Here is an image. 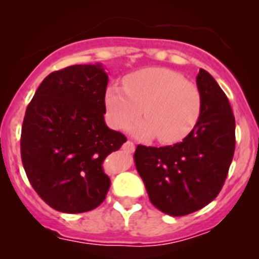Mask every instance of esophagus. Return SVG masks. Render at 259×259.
<instances>
[{
	"instance_id": "34e87169",
	"label": "esophagus",
	"mask_w": 259,
	"mask_h": 259,
	"mask_svg": "<svg viewBox=\"0 0 259 259\" xmlns=\"http://www.w3.org/2000/svg\"><path fill=\"white\" fill-rule=\"evenodd\" d=\"M123 149L128 153H132L135 150V144L132 143V141H127V143L123 145Z\"/></svg>"
}]
</instances>
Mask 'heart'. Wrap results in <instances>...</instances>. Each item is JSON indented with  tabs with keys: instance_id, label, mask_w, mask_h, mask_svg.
<instances>
[{
	"instance_id": "obj_1",
	"label": "heart",
	"mask_w": 259,
	"mask_h": 259,
	"mask_svg": "<svg viewBox=\"0 0 259 259\" xmlns=\"http://www.w3.org/2000/svg\"><path fill=\"white\" fill-rule=\"evenodd\" d=\"M123 84L109 85L105 93L106 118L111 127H124L143 113V107L146 118L128 127L141 139L158 136L162 143H178L197 124L200 91L175 71L143 68L127 75Z\"/></svg>"
}]
</instances>
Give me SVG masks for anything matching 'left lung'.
Returning a JSON list of instances; mask_svg holds the SVG:
<instances>
[{"instance_id": "1", "label": "left lung", "mask_w": 259, "mask_h": 259, "mask_svg": "<svg viewBox=\"0 0 259 259\" xmlns=\"http://www.w3.org/2000/svg\"><path fill=\"white\" fill-rule=\"evenodd\" d=\"M197 124L174 145H137L135 163L152 203L172 217L191 214L221 192L235 153V116L230 101L207 71L200 68Z\"/></svg>"}]
</instances>
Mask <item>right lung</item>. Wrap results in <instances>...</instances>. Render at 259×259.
Instances as JSON below:
<instances>
[{"label":"right lung","instance_id":"obj_1","mask_svg":"<svg viewBox=\"0 0 259 259\" xmlns=\"http://www.w3.org/2000/svg\"><path fill=\"white\" fill-rule=\"evenodd\" d=\"M107 83L101 63L54 71L26 110L20 136L23 167L38 196L58 211L96 209L110 188L102 163L127 139L105 123Z\"/></svg>","mask_w":259,"mask_h":259}]
</instances>
